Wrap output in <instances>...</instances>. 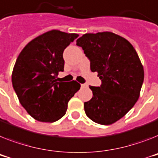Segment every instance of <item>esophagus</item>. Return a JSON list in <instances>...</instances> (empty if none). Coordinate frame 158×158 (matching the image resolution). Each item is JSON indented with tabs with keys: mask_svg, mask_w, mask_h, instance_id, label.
<instances>
[{
	"mask_svg": "<svg viewBox=\"0 0 158 158\" xmlns=\"http://www.w3.org/2000/svg\"><path fill=\"white\" fill-rule=\"evenodd\" d=\"M87 87V84H84V83H83V84H81V87Z\"/></svg>",
	"mask_w": 158,
	"mask_h": 158,
	"instance_id": "obj_1",
	"label": "esophagus"
}]
</instances>
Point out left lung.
Wrapping results in <instances>:
<instances>
[{
  "instance_id": "8db88e82",
  "label": "left lung",
  "mask_w": 158,
  "mask_h": 158,
  "mask_svg": "<svg viewBox=\"0 0 158 158\" xmlns=\"http://www.w3.org/2000/svg\"><path fill=\"white\" fill-rule=\"evenodd\" d=\"M97 72L100 87L90 86L93 96L84 103L85 113L92 121L112 124L138 100L144 81V68L134 47L112 32L85 34L76 40Z\"/></svg>"
}]
</instances>
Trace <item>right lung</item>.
I'll use <instances>...</instances> for the list:
<instances>
[{"instance_id":"obj_1","label":"right lung","mask_w":158,"mask_h":158,"mask_svg":"<svg viewBox=\"0 0 158 158\" xmlns=\"http://www.w3.org/2000/svg\"><path fill=\"white\" fill-rule=\"evenodd\" d=\"M78 36L57 30L46 32L30 41L16 60L13 87L22 107L36 120H59L80 89L75 80L58 82L57 78L64 71L63 50Z\"/></svg>"}]
</instances>
